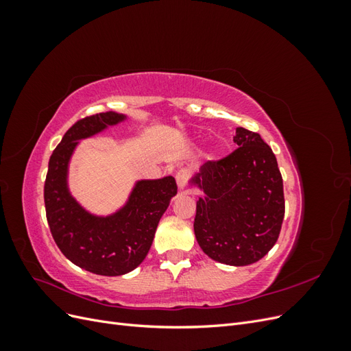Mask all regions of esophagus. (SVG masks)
<instances>
[{"label":"esophagus","mask_w":351,"mask_h":351,"mask_svg":"<svg viewBox=\"0 0 351 351\" xmlns=\"http://www.w3.org/2000/svg\"><path fill=\"white\" fill-rule=\"evenodd\" d=\"M176 180H177L178 189H184L187 186V183H189V180H190V173L187 171L186 168L178 169L177 174H176Z\"/></svg>","instance_id":"34e87169"}]
</instances>
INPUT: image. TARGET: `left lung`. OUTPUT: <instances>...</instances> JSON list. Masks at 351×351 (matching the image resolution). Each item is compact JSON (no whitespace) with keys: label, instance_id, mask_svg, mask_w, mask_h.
<instances>
[{"label":"left lung","instance_id":"obj_1","mask_svg":"<svg viewBox=\"0 0 351 351\" xmlns=\"http://www.w3.org/2000/svg\"><path fill=\"white\" fill-rule=\"evenodd\" d=\"M237 149L202 165L195 236L210 259L244 267L261 261L277 243L284 212L282 177L259 133L239 127Z\"/></svg>","mask_w":351,"mask_h":351}]
</instances>
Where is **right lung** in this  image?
I'll return each mask as SVG.
<instances>
[{
  "instance_id": "1",
  "label": "right lung",
  "mask_w": 351,
  "mask_h": 351,
  "mask_svg": "<svg viewBox=\"0 0 351 351\" xmlns=\"http://www.w3.org/2000/svg\"><path fill=\"white\" fill-rule=\"evenodd\" d=\"M123 119L108 111L74 123L49 158L44 186L47 221L61 253L77 267L107 277L130 272L143 262L158 222L169 199L177 195L174 177L139 182L129 204L108 218L89 215L70 196L66 184L67 164L77 141Z\"/></svg>"
}]
</instances>
